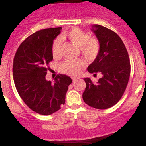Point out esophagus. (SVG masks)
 <instances>
[{"instance_id":"esophagus-1","label":"esophagus","mask_w":146,"mask_h":146,"mask_svg":"<svg viewBox=\"0 0 146 146\" xmlns=\"http://www.w3.org/2000/svg\"><path fill=\"white\" fill-rule=\"evenodd\" d=\"M77 78H72V81H73V82H76V80H77Z\"/></svg>"}]
</instances>
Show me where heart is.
Returning a JSON list of instances; mask_svg holds the SVG:
<instances>
[{"label": "heart", "instance_id": "1", "mask_svg": "<svg viewBox=\"0 0 146 146\" xmlns=\"http://www.w3.org/2000/svg\"><path fill=\"white\" fill-rule=\"evenodd\" d=\"M62 38L68 39L71 43L74 44L80 49L82 55L88 60L94 59L98 54L100 50V43L97 39L91 38L89 34L80 29L74 28L70 31L64 33ZM61 40L56 38L54 40L52 45V55L53 58H57L60 53ZM83 62L80 60H67L60 65V70L62 73L70 76H77L81 72Z\"/></svg>", "mask_w": 146, "mask_h": 146}]
</instances>
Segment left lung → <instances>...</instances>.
Returning <instances> with one entry per match:
<instances>
[{"instance_id":"8db88e82","label":"left lung","mask_w":146,"mask_h":146,"mask_svg":"<svg viewBox=\"0 0 146 146\" xmlns=\"http://www.w3.org/2000/svg\"><path fill=\"white\" fill-rule=\"evenodd\" d=\"M91 31L98 40L100 50L87 70L103 76L96 84L84 78L86 86L82 97L89 106L106 110L115 106L124 94L130 76V61L127 48L116 33L99 25H93Z\"/></svg>"}]
</instances>
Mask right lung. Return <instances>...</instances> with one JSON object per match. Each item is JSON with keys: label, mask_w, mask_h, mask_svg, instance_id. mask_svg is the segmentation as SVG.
Masks as SVG:
<instances>
[{"label": "right lung", "mask_w": 146, "mask_h": 146, "mask_svg": "<svg viewBox=\"0 0 146 146\" xmlns=\"http://www.w3.org/2000/svg\"><path fill=\"white\" fill-rule=\"evenodd\" d=\"M61 29H46L30 35L19 46L13 60V79L18 94L31 110L42 115L60 109L72 82L64 74H58L53 83L46 79L48 64L53 59L52 43Z\"/></svg>", "instance_id": "1"}]
</instances>
